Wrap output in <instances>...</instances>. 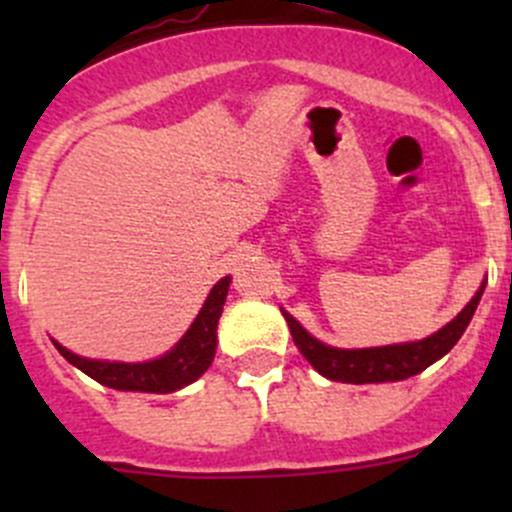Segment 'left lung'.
Returning a JSON list of instances; mask_svg holds the SVG:
<instances>
[{"label":"left lung","instance_id":"obj_1","mask_svg":"<svg viewBox=\"0 0 512 512\" xmlns=\"http://www.w3.org/2000/svg\"><path fill=\"white\" fill-rule=\"evenodd\" d=\"M485 282L473 294L471 302L431 337L421 342L389 344V347H371V349H337L314 339L292 314L282 309L289 332H292L294 344L302 352L304 359L314 366L322 376L342 384H384V381H401L409 376L421 374L423 369L446 356L453 344L461 339L466 327L471 324L476 307L483 297Z\"/></svg>","mask_w":512,"mask_h":512}]
</instances>
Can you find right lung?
<instances>
[{"label":"right lung","instance_id":"1","mask_svg":"<svg viewBox=\"0 0 512 512\" xmlns=\"http://www.w3.org/2000/svg\"><path fill=\"white\" fill-rule=\"evenodd\" d=\"M232 277H223L205 299L203 309L198 312L195 322L190 324L188 332L183 334L178 344L163 354L160 359L141 361V364H126V361H101L86 359L69 352L54 342L59 354L69 364L84 371L86 376L96 379L98 384L111 386L118 391H146V394H170L183 386L193 384L195 379L208 371L215 359V347H218V319L223 314V304L230 289Z\"/></svg>","mask_w":512,"mask_h":512}]
</instances>
